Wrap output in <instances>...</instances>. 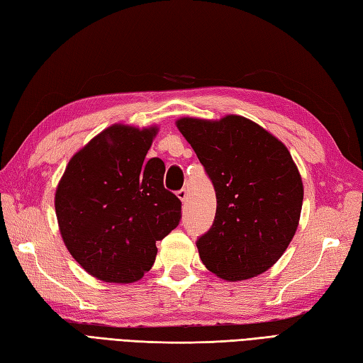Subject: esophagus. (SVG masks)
<instances>
[{
  "instance_id": "1",
  "label": "esophagus",
  "mask_w": 363,
  "mask_h": 363,
  "mask_svg": "<svg viewBox=\"0 0 363 363\" xmlns=\"http://www.w3.org/2000/svg\"><path fill=\"white\" fill-rule=\"evenodd\" d=\"M176 196H178L182 202L187 201V196H189V191H187V189H181V190L176 191Z\"/></svg>"
}]
</instances>
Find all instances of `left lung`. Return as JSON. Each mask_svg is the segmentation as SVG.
I'll list each match as a JSON object with an SVG mask.
<instances>
[{"label": "left lung", "instance_id": "1", "mask_svg": "<svg viewBox=\"0 0 363 363\" xmlns=\"http://www.w3.org/2000/svg\"><path fill=\"white\" fill-rule=\"evenodd\" d=\"M176 125L216 193L213 224L196 241L201 261L229 281L263 274L289 246L300 220L303 184L288 148L241 116L184 117Z\"/></svg>", "mask_w": 363, "mask_h": 363}]
</instances>
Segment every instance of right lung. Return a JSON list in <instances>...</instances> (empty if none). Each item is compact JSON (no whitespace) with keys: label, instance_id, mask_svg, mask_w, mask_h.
I'll list each match as a JSON object with an SVG mask.
<instances>
[{"label":"right lung","instance_id":"obj_1","mask_svg":"<svg viewBox=\"0 0 363 363\" xmlns=\"http://www.w3.org/2000/svg\"><path fill=\"white\" fill-rule=\"evenodd\" d=\"M156 131L109 126L71 159L57 187L66 247L99 280H140L155 264L156 241L181 221V201L164 187L162 159L145 157Z\"/></svg>","mask_w":363,"mask_h":363}]
</instances>
